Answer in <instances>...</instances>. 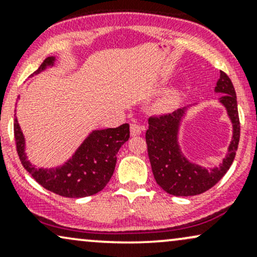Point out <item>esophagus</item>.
I'll return each instance as SVG.
<instances>
[{"instance_id":"34e87169","label":"esophagus","mask_w":257,"mask_h":257,"mask_svg":"<svg viewBox=\"0 0 257 257\" xmlns=\"http://www.w3.org/2000/svg\"><path fill=\"white\" fill-rule=\"evenodd\" d=\"M143 129L144 128L141 125H138L135 124V123H133V124H131V135L132 137H138V135L141 134Z\"/></svg>"}]
</instances>
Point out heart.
<instances>
[{"mask_svg": "<svg viewBox=\"0 0 257 257\" xmlns=\"http://www.w3.org/2000/svg\"><path fill=\"white\" fill-rule=\"evenodd\" d=\"M180 100H181V90L179 88L169 89L158 100V108L162 112H172L178 107Z\"/></svg>", "mask_w": 257, "mask_h": 257, "instance_id": "b5f03b06", "label": "heart"}]
</instances>
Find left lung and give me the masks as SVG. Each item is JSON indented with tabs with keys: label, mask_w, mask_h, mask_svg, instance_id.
Masks as SVG:
<instances>
[{
	"label": "left lung",
	"mask_w": 257,
	"mask_h": 257,
	"mask_svg": "<svg viewBox=\"0 0 257 257\" xmlns=\"http://www.w3.org/2000/svg\"><path fill=\"white\" fill-rule=\"evenodd\" d=\"M214 91L221 94L217 102L225 107L232 124L231 141L219 166H202L190 161L182 152L180 132L191 108L198 106L197 102L170 114L149 118L146 143L153 176L156 182L172 196H197L208 191L222 179L235 157L240 135L237 96L231 79L225 72L220 71V78Z\"/></svg>",
	"instance_id": "1"
}]
</instances>
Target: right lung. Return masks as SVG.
<instances>
[{
    "label": "right lung",
    "mask_w": 257,
    "mask_h": 257,
    "mask_svg": "<svg viewBox=\"0 0 257 257\" xmlns=\"http://www.w3.org/2000/svg\"><path fill=\"white\" fill-rule=\"evenodd\" d=\"M55 60L57 57H48L31 76L53 67ZM14 138L22 164L38 184L59 196L82 198L100 192L110 181L116 167L117 152L129 139V124L91 131L71 157L54 168H37L29 161L25 151L26 140L17 117Z\"/></svg>",
    "instance_id": "right-lung-1"
}]
</instances>
